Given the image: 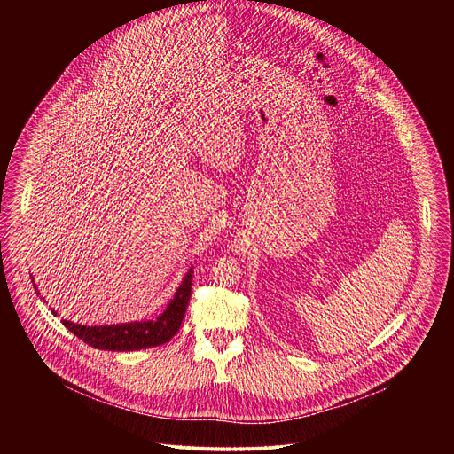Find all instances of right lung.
I'll use <instances>...</instances> for the list:
<instances>
[{"label":"right lung","instance_id":"obj_1","mask_svg":"<svg viewBox=\"0 0 454 454\" xmlns=\"http://www.w3.org/2000/svg\"><path fill=\"white\" fill-rule=\"evenodd\" d=\"M192 274H194V267H191L189 272L184 276L182 285L175 292V297L171 299L164 313L159 315L155 320L99 325V326L98 325L87 326V325L73 324V322L63 320V325L89 346L98 349H106V351H137V349L166 344L175 337V333L180 330V325L184 322V315L191 301ZM35 290H38L36 285H35ZM52 315H58V313L52 311Z\"/></svg>","mask_w":454,"mask_h":454}]
</instances>
